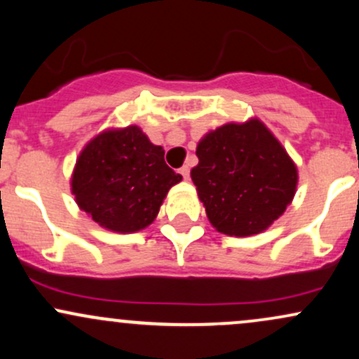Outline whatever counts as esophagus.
Here are the masks:
<instances>
[{
    "mask_svg": "<svg viewBox=\"0 0 359 359\" xmlns=\"http://www.w3.org/2000/svg\"><path fill=\"white\" fill-rule=\"evenodd\" d=\"M180 174H182L185 180H189V175H191V168H189V165H184L182 168H180Z\"/></svg>",
    "mask_w": 359,
    "mask_h": 359,
    "instance_id": "1",
    "label": "esophagus"
}]
</instances>
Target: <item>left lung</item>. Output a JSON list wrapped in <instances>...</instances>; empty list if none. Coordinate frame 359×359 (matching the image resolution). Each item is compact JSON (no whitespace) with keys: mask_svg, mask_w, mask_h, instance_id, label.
I'll use <instances>...</instances> for the list:
<instances>
[{"mask_svg":"<svg viewBox=\"0 0 359 359\" xmlns=\"http://www.w3.org/2000/svg\"><path fill=\"white\" fill-rule=\"evenodd\" d=\"M196 155L191 177L197 196L209 222L228 236L269 229L297 191V165L258 118L209 131Z\"/></svg>","mask_w":359,"mask_h":359,"instance_id":"left-lung-1","label":"left lung"}]
</instances>
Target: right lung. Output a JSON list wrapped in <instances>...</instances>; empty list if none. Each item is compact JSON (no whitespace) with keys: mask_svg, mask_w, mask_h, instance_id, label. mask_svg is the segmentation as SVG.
Returning a JSON list of instances; mask_svg holds the SVG:
<instances>
[{"mask_svg":"<svg viewBox=\"0 0 359 359\" xmlns=\"http://www.w3.org/2000/svg\"><path fill=\"white\" fill-rule=\"evenodd\" d=\"M137 125L101 131L82 148L71 179L76 203L94 222L114 233H137L155 221L167 192L179 184Z\"/></svg>","mask_w":359,"mask_h":359,"instance_id":"add662e5","label":"right lung"}]
</instances>
